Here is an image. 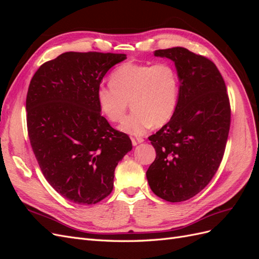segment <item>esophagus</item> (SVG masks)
<instances>
[{
	"mask_svg": "<svg viewBox=\"0 0 259 259\" xmlns=\"http://www.w3.org/2000/svg\"><path fill=\"white\" fill-rule=\"evenodd\" d=\"M142 143H144V138H142V137H133L132 138L133 146H137L138 144H142Z\"/></svg>",
	"mask_w": 259,
	"mask_h": 259,
	"instance_id": "obj_1",
	"label": "esophagus"
}]
</instances>
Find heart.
Here are the masks:
<instances>
[{
  "instance_id": "heart-1",
  "label": "heart",
  "mask_w": 259,
  "mask_h": 259,
  "mask_svg": "<svg viewBox=\"0 0 259 259\" xmlns=\"http://www.w3.org/2000/svg\"><path fill=\"white\" fill-rule=\"evenodd\" d=\"M110 83L97 89L99 109L111 122H119L131 100L134 110L120 125V130L130 135H142L152 125L162 126L176 111L180 83L170 62H125L113 70Z\"/></svg>"
}]
</instances>
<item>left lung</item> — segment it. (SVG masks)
<instances>
[{"label":"left lung","instance_id":"1","mask_svg":"<svg viewBox=\"0 0 259 259\" xmlns=\"http://www.w3.org/2000/svg\"><path fill=\"white\" fill-rule=\"evenodd\" d=\"M179 75L176 111L149 137L155 160L147 170L154 194L168 202L189 200L208 185L223 160L230 128L226 84L213 61L185 48L158 50Z\"/></svg>","mask_w":259,"mask_h":259}]
</instances>
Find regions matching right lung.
I'll use <instances>...</instances> for the list:
<instances>
[{"label":"right lung","mask_w":259,"mask_h":259,"mask_svg":"<svg viewBox=\"0 0 259 259\" xmlns=\"http://www.w3.org/2000/svg\"><path fill=\"white\" fill-rule=\"evenodd\" d=\"M125 54L67 52L45 62L30 82V144L49 184L76 204L92 205L113 189L114 169L132 150L130 137L100 114L96 92Z\"/></svg>","instance_id":"add662e5"}]
</instances>
